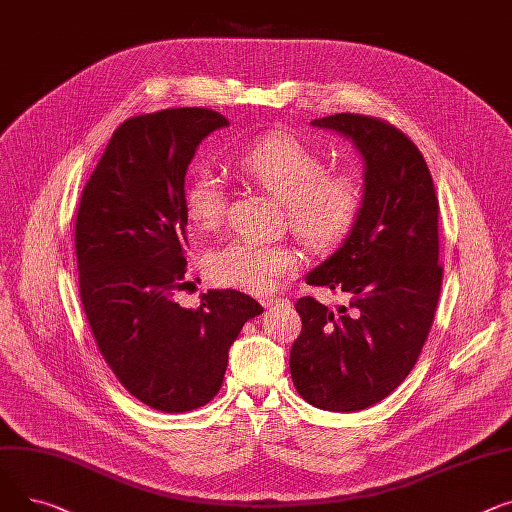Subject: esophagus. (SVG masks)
<instances>
[{
    "instance_id": "34e87169",
    "label": "esophagus",
    "mask_w": 512,
    "mask_h": 512,
    "mask_svg": "<svg viewBox=\"0 0 512 512\" xmlns=\"http://www.w3.org/2000/svg\"><path fill=\"white\" fill-rule=\"evenodd\" d=\"M262 306L266 312H273L277 306H289V302L287 299H279V302L277 299H262Z\"/></svg>"
}]
</instances>
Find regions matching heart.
<instances>
[{
    "label": "heart",
    "mask_w": 512,
    "mask_h": 512,
    "mask_svg": "<svg viewBox=\"0 0 512 512\" xmlns=\"http://www.w3.org/2000/svg\"><path fill=\"white\" fill-rule=\"evenodd\" d=\"M235 169L285 204L291 231L312 252L337 248L355 227L364 206V188L351 171H328L326 161L289 134H266L250 142L233 161ZM186 215L194 229L215 231L225 217V184L213 169H198L186 186ZM299 254L285 244L248 239L210 252L206 270L219 285L268 293L295 273Z\"/></svg>",
    "instance_id": "1"
}]
</instances>
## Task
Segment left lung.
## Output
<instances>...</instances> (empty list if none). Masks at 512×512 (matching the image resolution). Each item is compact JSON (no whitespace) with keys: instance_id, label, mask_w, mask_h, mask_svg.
Returning a JSON list of instances; mask_svg holds the SVG:
<instances>
[{"instance_id":"obj_1","label":"left lung","mask_w":512,"mask_h":512,"mask_svg":"<svg viewBox=\"0 0 512 512\" xmlns=\"http://www.w3.org/2000/svg\"><path fill=\"white\" fill-rule=\"evenodd\" d=\"M312 126L347 136L364 159V206L343 246L306 283L351 297L339 314L299 297L302 335L291 378L310 405L359 411L407 378L428 339L442 287L438 198L419 148L384 119L337 113Z\"/></svg>"}]
</instances>
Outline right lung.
Returning a JSON list of instances; mask_svg holds the SVG:
<instances>
[{
	"label": "right lung",
	"mask_w": 512,
	"mask_h": 512,
	"mask_svg": "<svg viewBox=\"0 0 512 512\" xmlns=\"http://www.w3.org/2000/svg\"><path fill=\"white\" fill-rule=\"evenodd\" d=\"M227 119L202 107L136 115L119 126L76 215L80 299L117 380L144 405L184 413L213 401L229 347L262 314L246 293L210 289L179 306L186 283V171Z\"/></svg>",
	"instance_id": "right-lung-1"
}]
</instances>
